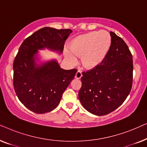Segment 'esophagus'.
<instances>
[{
  "mask_svg": "<svg viewBox=\"0 0 147 147\" xmlns=\"http://www.w3.org/2000/svg\"><path fill=\"white\" fill-rule=\"evenodd\" d=\"M82 71H80V70H78L77 71V73L76 74V76H75V78L76 79H80V78H82Z\"/></svg>",
  "mask_w": 147,
  "mask_h": 147,
  "instance_id": "1",
  "label": "esophagus"
}]
</instances>
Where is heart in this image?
Listing matches in <instances>:
<instances>
[{"mask_svg":"<svg viewBox=\"0 0 147 147\" xmlns=\"http://www.w3.org/2000/svg\"><path fill=\"white\" fill-rule=\"evenodd\" d=\"M111 43V36L108 32L104 30L92 31L74 39L70 45V50L76 55H82L81 60L84 67L92 68L104 59ZM67 58L71 63L76 61L71 53H67Z\"/></svg>","mask_w":147,"mask_h":147,"instance_id":"1","label":"heart"}]
</instances>
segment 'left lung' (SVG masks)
Returning <instances> with one entry per match:
<instances>
[{"label": "left lung", "instance_id": "obj_1", "mask_svg": "<svg viewBox=\"0 0 147 147\" xmlns=\"http://www.w3.org/2000/svg\"><path fill=\"white\" fill-rule=\"evenodd\" d=\"M112 43L102 61L82 72L80 102L96 116L113 112L124 102L132 84V56L122 38L110 31Z\"/></svg>", "mask_w": 147, "mask_h": 147}]
</instances>
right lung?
<instances>
[{"instance_id":"right-lung-1","label":"right lung","mask_w":147,"mask_h":147,"mask_svg":"<svg viewBox=\"0 0 147 147\" xmlns=\"http://www.w3.org/2000/svg\"><path fill=\"white\" fill-rule=\"evenodd\" d=\"M71 33V29L43 27L19 47L13 63L14 89L21 103L35 113L55 109L77 72L76 69H62L56 59L41 62L38 50L47 49L61 54Z\"/></svg>"}]
</instances>
